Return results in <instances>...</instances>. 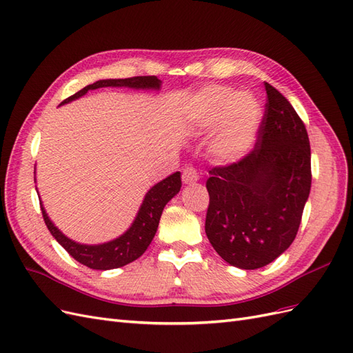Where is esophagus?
Masks as SVG:
<instances>
[{
  "instance_id": "esophagus-1",
  "label": "esophagus",
  "mask_w": 353,
  "mask_h": 353,
  "mask_svg": "<svg viewBox=\"0 0 353 353\" xmlns=\"http://www.w3.org/2000/svg\"><path fill=\"white\" fill-rule=\"evenodd\" d=\"M183 181L185 184H193L199 181V172L194 166H187L183 170Z\"/></svg>"
}]
</instances>
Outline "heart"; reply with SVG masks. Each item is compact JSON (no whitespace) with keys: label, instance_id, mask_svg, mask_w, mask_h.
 I'll return each instance as SVG.
<instances>
[{"label":"heart","instance_id":"obj_1","mask_svg":"<svg viewBox=\"0 0 353 353\" xmlns=\"http://www.w3.org/2000/svg\"><path fill=\"white\" fill-rule=\"evenodd\" d=\"M188 117L200 130L216 122L212 153L223 162H234L250 150L261 123V108L248 92L232 95L227 87L209 85L191 99Z\"/></svg>","mask_w":353,"mask_h":353}]
</instances>
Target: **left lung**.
I'll list each match as a JSON object with an SVG mask.
<instances>
[{
	"mask_svg": "<svg viewBox=\"0 0 353 353\" xmlns=\"http://www.w3.org/2000/svg\"><path fill=\"white\" fill-rule=\"evenodd\" d=\"M265 90L254 148L239 162L212 168L206 181V236L241 270L262 268L290 248L312 181L305 123L279 90L268 82Z\"/></svg>",
	"mask_w": 353,
	"mask_h": 353,
	"instance_id": "8db88e82",
	"label": "left lung"
}]
</instances>
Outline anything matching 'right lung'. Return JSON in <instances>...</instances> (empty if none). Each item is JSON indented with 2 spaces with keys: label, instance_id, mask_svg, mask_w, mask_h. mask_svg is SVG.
Instances as JSON below:
<instances>
[{
  "label": "right lung",
  "instance_id": "add662e5",
  "mask_svg": "<svg viewBox=\"0 0 353 353\" xmlns=\"http://www.w3.org/2000/svg\"><path fill=\"white\" fill-rule=\"evenodd\" d=\"M162 81L157 79L156 77H134V78H126V79H101L94 82L91 85L78 91L77 94L70 95L61 104L69 103L74 99L82 97L83 94H87L90 90H97L103 87H128V88H135V90H159ZM181 190V174L175 172L169 175L163 181H160L154 187L148 190L145 194L143 205L138 210V215L135 216L132 225L130 227L125 234L121 237H117L112 241L103 243V244H81L68 239L65 234H63L54 223L51 222L48 218L46 209L42 208L41 203V210L42 216H44L46 225L50 230L51 236L54 237L59 244L63 245L74 261L79 263L88 266L91 270H114L121 268L128 263L134 262L135 259L140 258V256L147 250L148 245H150L154 234L159 227L160 216H162L163 208L166 203L176 196Z\"/></svg>",
  "mask_w": 353,
  "mask_h": 353
}]
</instances>
